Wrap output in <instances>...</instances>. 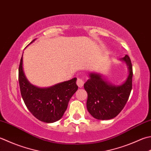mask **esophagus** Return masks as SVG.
I'll use <instances>...</instances> for the list:
<instances>
[{
    "label": "esophagus",
    "instance_id": "34e87169",
    "mask_svg": "<svg viewBox=\"0 0 151 151\" xmlns=\"http://www.w3.org/2000/svg\"><path fill=\"white\" fill-rule=\"evenodd\" d=\"M84 83V80L82 79L81 78H78L77 80H76V84H77V86L79 88H82L83 86Z\"/></svg>",
    "mask_w": 151,
    "mask_h": 151
}]
</instances>
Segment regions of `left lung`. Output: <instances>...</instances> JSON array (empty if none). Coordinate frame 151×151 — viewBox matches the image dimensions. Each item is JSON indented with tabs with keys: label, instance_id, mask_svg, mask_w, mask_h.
<instances>
[{
	"label": "left lung",
	"instance_id": "left-lung-1",
	"mask_svg": "<svg viewBox=\"0 0 151 151\" xmlns=\"http://www.w3.org/2000/svg\"><path fill=\"white\" fill-rule=\"evenodd\" d=\"M121 60L126 62L129 69V75L123 84L112 85L105 81L101 76L92 73L84 84L88 93L87 109L96 119L109 120L116 117L128 100L132 89V65L128 55Z\"/></svg>",
	"mask_w": 151,
	"mask_h": 151
}]
</instances>
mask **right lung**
<instances>
[{
    "label": "right lung",
    "mask_w": 151,
    "mask_h": 151,
    "mask_svg": "<svg viewBox=\"0 0 151 151\" xmlns=\"http://www.w3.org/2000/svg\"><path fill=\"white\" fill-rule=\"evenodd\" d=\"M22 60V57L18 79L21 95L26 107L35 118L42 122L52 123L59 120L65 112L70 99L78 89L76 78L50 88H38L26 79L23 71Z\"/></svg>",
    "instance_id": "add662e5"
}]
</instances>
